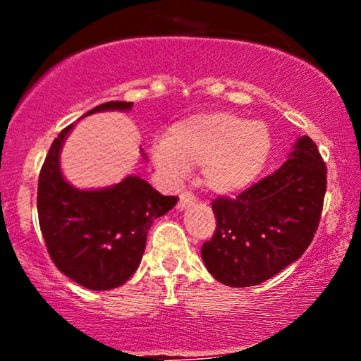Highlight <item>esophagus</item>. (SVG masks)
<instances>
[{
  "label": "esophagus",
  "mask_w": 361,
  "mask_h": 361,
  "mask_svg": "<svg viewBox=\"0 0 361 361\" xmlns=\"http://www.w3.org/2000/svg\"><path fill=\"white\" fill-rule=\"evenodd\" d=\"M195 202V197L190 192H183L180 195V202H178V210H185Z\"/></svg>",
  "instance_id": "obj_1"
}]
</instances>
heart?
Returning a JSON list of instances; mask_svg holds the SVG:
<instances>
[{
  "label": "heart",
  "instance_id": "b5f03b06",
  "mask_svg": "<svg viewBox=\"0 0 361 361\" xmlns=\"http://www.w3.org/2000/svg\"><path fill=\"white\" fill-rule=\"evenodd\" d=\"M270 152L271 134L263 122L212 111L173 123L152 157L171 176L202 166L207 188L217 195H238L258 180Z\"/></svg>",
  "mask_w": 361,
  "mask_h": 361
}]
</instances>
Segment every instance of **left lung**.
I'll return each instance as SVG.
<instances>
[{"label": "left lung", "mask_w": 361, "mask_h": 361, "mask_svg": "<svg viewBox=\"0 0 361 361\" xmlns=\"http://www.w3.org/2000/svg\"><path fill=\"white\" fill-rule=\"evenodd\" d=\"M326 175L317 146L302 135L273 175L235 198H215L217 227L202 246L210 275L227 287H252L299 259L321 221Z\"/></svg>", "instance_id": "obj_1"}]
</instances>
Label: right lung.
I'll list each match as a JSON object with an SVG mask.
<instances>
[{"mask_svg":"<svg viewBox=\"0 0 361 361\" xmlns=\"http://www.w3.org/2000/svg\"><path fill=\"white\" fill-rule=\"evenodd\" d=\"M132 105L102 103L82 117L106 110L127 111ZM73 127L54 139L40 169V231L54 264L66 276L90 290L117 288L137 270L152 222L168 214L178 197H164L139 176H127L100 190H80L68 183L59 156Z\"/></svg>","mask_w":361,"mask_h":361,"instance_id":"1","label":"right lung"}]
</instances>
